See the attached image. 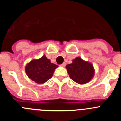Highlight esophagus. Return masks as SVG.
<instances>
[{
    "label": "esophagus",
    "instance_id": "34e87169",
    "mask_svg": "<svg viewBox=\"0 0 121 121\" xmlns=\"http://www.w3.org/2000/svg\"><path fill=\"white\" fill-rule=\"evenodd\" d=\"M60 65H61L62 67H65V65H66V63L64 62L62 64H61Z\"/></svg>",
    "mask_w": 121,
    "mask_h": 121
}]
</instances>
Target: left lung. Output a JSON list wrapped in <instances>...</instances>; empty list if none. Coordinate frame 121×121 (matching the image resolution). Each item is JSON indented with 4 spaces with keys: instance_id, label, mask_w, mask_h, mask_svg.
Segmentation results:
<instances>
[{
    "instance_id": "1",
    "label": "left lung",
    "mask_w": 121,
    "mask_h": 121,
    "mask_svg": "<svg viewBox=\"0 0 121 121\" xmlns=\"http://www.w3.org/2000/svg\"><path fill=\"white\" fill-rule=\"evenodd\" d=\"M66 68L71 79L80 84L89 82L95 73L92 64L84 61L79 57L73 60V62L68 64Z\"/></svg>"
}]
</instances>
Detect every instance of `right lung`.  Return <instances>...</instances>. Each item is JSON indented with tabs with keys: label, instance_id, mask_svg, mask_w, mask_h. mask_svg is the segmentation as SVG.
<instances>
[{
	"label": "right lung",
	"instance_id": "obj_1",
	"mask_svg": "<svg viewBox=\"0 0 121 121\" xmlns=\"http://www.w3.org/2000/svg\"><path fill=\"white\" fill-rule=\"evenodd\" d=\"M58 67L52 64L45 56L39 59L33 60L26 65L25 71L30 79L37 84H43L51 78L54 70Z\"/></svg>",
	"mask_w": 121,
	"mask_h": 121
}]
</instances>
